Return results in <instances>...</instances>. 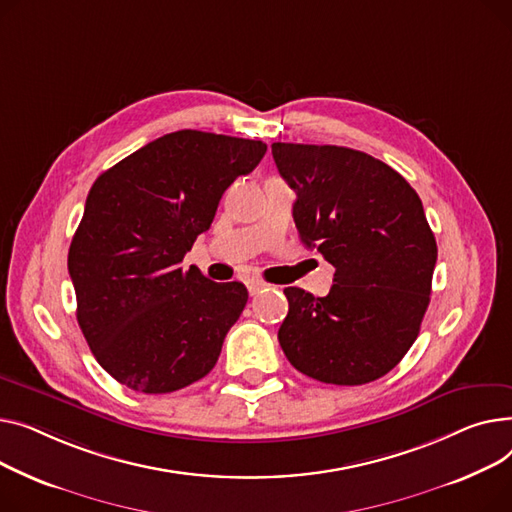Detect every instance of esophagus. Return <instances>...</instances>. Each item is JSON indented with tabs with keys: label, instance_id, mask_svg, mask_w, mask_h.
Instances as JSON below:
<instances>
[{
	"label": "esophagus",
	"instance_id": "34e87169",
	"mask_svg": "<svg viewBox=\"0 0 512 512\" xmlns=\"http://www.w3.org/2000/svg\"><path fill=\"white\" fill-rule=\"evenodd\" d=\"M246 285H248L250 295H258V293L266 287V283H264V281H258V279H250Z\"/></svg>",
	"mask_w": 512,
	"mask_h": 512
}]
</instances>
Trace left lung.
<instances>
[{"label": "left lung", "instance_id": "1", "mask_svg": "<svg viewBox=\"0 0 512 512\" xmlns=\"http://www.w3.org/2000/svg\"><path fill=\"white\" fill-rule=\"evenodd\" d=\"M273 157L297 194L299 237L335 266L326 297L285 289L279 343L314 380L372 382L401 362L430 304L438 248L422 200L362 150L275 142Z\"/></svg>", "mask_w": 512, "mask_h": 512}]
</instances>
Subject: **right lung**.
<instances>
[{
	"mask_svg": "<svg viewBox=\"0 0 512 512\" xmlns=\"http://www.w3.org/2000/svg\"><path fill=\"white\" fill-rule=\"evenodd\" d=\"M260 140L198 130L165 134L97 177L68 252L82 335L105 372L163 395L215 368L248 289L182 260L223 192L256 169Z\"/></svg>",
	"mask_w": 512,
	"mask_h": 512,
	"instance_id": "right-lung-1",
	"label": "right lung"
}]
</instances>
